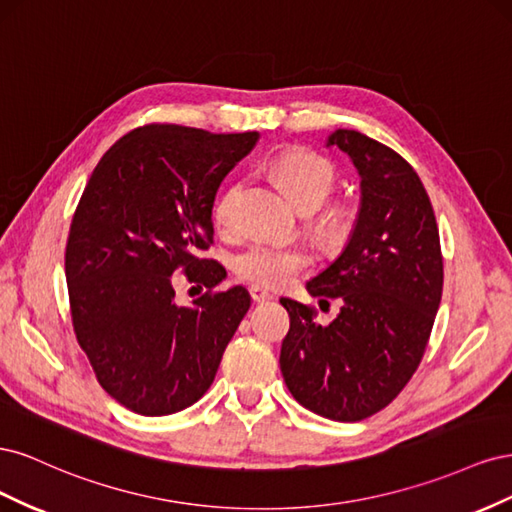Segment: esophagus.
<instances>
[{
  "instance_id": "34e87169",
  "label": "esophagus",
  "mask_w": 512,
  "mask_h": 512,
  "mask_svg": "<svg viewBox=\"0 0 512 512\" xmlns=\"http://www.w3.org/2000/svg\"><path fill=\"white\" fill-rule=\"evenodd\" d=\"M250 294H252V301H254V303H265V301L271 299V294H269L267 290L258 288V286H252V288H250Z\"/></svg>"
}]
</instances>
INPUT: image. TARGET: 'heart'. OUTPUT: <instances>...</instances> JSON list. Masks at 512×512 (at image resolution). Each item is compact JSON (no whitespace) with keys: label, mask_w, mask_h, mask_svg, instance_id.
<instances>
[{"label":"heart","mask_w":512,"mask_h":512,"mask_svg":"<svg viewBox=\"0 0 512 512\" xmlns=\"http://www.w3.org/2000/svg\"><path fill=\"white\" fill-rule=\"evenodd\" d=\"M271 173L280 181L290 198L303 209H316L327 200L335 188V168L322 153L307 147H288L269 162ZM239 183L230 185L215 200L213 220L220 228L235 226V200ZM314 228L327 239H339L350 230V211L344 205H327L314 218ZM312 265V256L301 245L256 241L245 247L232 260V271L239 280L258 288H284L294 275Z\"/></svg>","instance_id":"obj_1"}]
</instances>
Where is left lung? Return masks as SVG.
I'll return each mask as SVG.
<instances>
[{"mask_svg": "<svg viewBox=\"0 0 512 512\" xmlns=\"http://www.w3.org/2000/svg\"><path fill=\"white\" fill-rule=\"evenodd\" d=\"M361 175V209L346 250L307 282L320 303L342 301L333 322L280 299L290 316L280 367L292 397L331 421L380 412L421 363L442 299L440 232L416 170L374 138L335 130Z\"/></svg>", "mask_w": 512, "mask_h": 512, "instance_id": "8db88e82", "label": "left lung"}]
</instances>
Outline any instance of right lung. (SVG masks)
<instances>
[{
    "label": "right lung",
    "instance_id": "obj_1",
    "mask_svg": "<svg viewBox=\"0 0 512 512\" xmlns=\"http://www.w3.org/2000/svg\"><path fill=\"white\" fill-rule=\"evenodd\" d=\"M258 132L151 123L121 136L91 173L66 245L76 342L102 389L143 416L192 406L250 309L243 286L215 290L226 271L200 256L213 243L220 183L258 143ZM208 292L174 303L172 273Z\"/></svg>",
    "mask_w": 512,
    "mask_h": 512
}]
</instances>
